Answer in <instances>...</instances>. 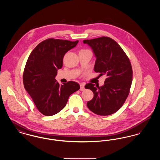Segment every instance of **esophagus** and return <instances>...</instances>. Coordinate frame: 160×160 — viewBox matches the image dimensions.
I'll use <instances>...</instances> for the list:
<instances>
[{
    "instance_id": "1",
    "label": "esophagus",
    "mask_w": 160,
    "mask_h": 160,
    "mask_svg": "<svg viewBox=\"0 0 160 160\" xmlns=\"http://www.w3.org/2000/svg\"><path fill=\"white\" fill-rule=\"evenodd\" d=\"M80 90L81 91H83L84 90V84H80Z\"/></svg>"
}]
</instances>
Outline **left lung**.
Instances as JSON below:
<instances>
[{"label": "left lung", "instance_id": "8db88e82", "mask_svg": "<svg viewBox=\"0 0 160 160\" xmlns=\"http://www.w3.org/2000/svg\"><path fill=\"white\" fill-rule=\"evenodd\" d=\"M96 56L94 71L99 76L106 75L102 86L86 84L94 96L87 102L89 109L95 114L107 116L116 112L124 104L132 80V69L129 58L114 39L107 37L84 40Z\"/></svg>", "mask_w": 160, "mask_h": 160}]
</instances>
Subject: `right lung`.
Returning a JSON list of instances; mask_svg holds the SVG:
<instances>
[{
	"mask_svg": "<svg viewBox=\"0 0 160 160\" xmlns=\"http://www.w3.org/2000/svg\"><path fill=\"white\" fill-rule=\"evenodd\" d=\"M78 41L49 38L40 42L29 55L23 72V84L38 110L50 116L66 106L69 97L80 85L69 81L59 84L55 79L63 66V58Z\"/></svg>",
	"mask_w": 160,
	"mask_h": 160,
	"instance_id": "add662e5",
	"label": "right lung"
}]
</instances>
